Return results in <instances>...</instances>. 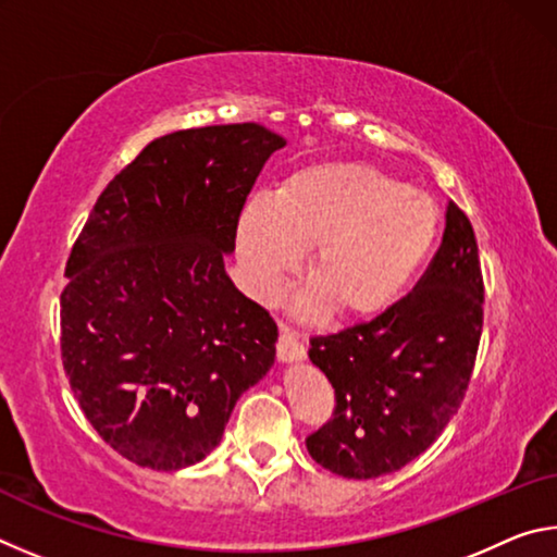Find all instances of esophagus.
I'll list each match as a JSON object with an SVG mask.
<instances>
[{"label":"esophagus","instance_id":"34e87169","mask_svg":"<svg viewBox=\"0 0 557 557\" xmlns=\"http://www.w3.org/2000/svg\"><path fill=\"white\" fill-rule=\"evenodd\" d=\"M305 344H301L299 334L287 324H280V338H277V358L280 361H301L305 358Z\"/></svg>","mask_w":557,"mask_h":557}]
</instances>
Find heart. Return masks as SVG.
Here are the masks:
<instances>
[{
    "mask_svg": "<svg viewBox=\"0 0 557 557\" xmlns=\"http://www.w3.org/2000/svg\"><path fill=\"white\" fill-rule=\"evenodd\" d=\"M440 233L428 194L381 169L319 162L289 174L272 199L250 201L238 223V252L252 292L275 299L314 248L307 309L338 317L383 314L425 265Z\"/></svg>",
    "mask_w": 557,
    "mask_h": 557,
    "instance_id": "1",
    "label": "heart"
}]
</instances>
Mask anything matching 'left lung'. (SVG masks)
I'll use <instances>...</instances> for the list:
<instances>
[{"instance_id": "obj_1", "label": "left lung", "mask_w": 557, "mask_h": 557, "mask_svg": "<svg viewBox=\"0 0 557 557\" xmlns=\"http://www.w3.org/2000/svg\"><path fill=\"white\" fill-rule=\"evenodd\" d=\"M484 326L474 228L455 201L418 285L371 322L309 338L334 388L332 420L307 437L317 465L373 479L420 457L459 410Z\"/></svg>"}]
</instances>
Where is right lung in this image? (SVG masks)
I'll list each match as a JSON object with an SVG mask.
<instances>
[{"label": "right lung", "mask_w": 557, "mask_h": 557, "mask_svg": "<svg viewBox=\"0 0 557 557\" xmlns=\"http://www.w3.org/2000/svg\"><path fill=\"white\" fill-rule=\"evenodd\" d=\"M258 122L157 137L98 196L65 262L61 358L81 410L139 467L176 471L219 445L275 361L277 324L223 256L268 157Z\"/></svg>", "instance_id": "obj_1"}]
</instances>
